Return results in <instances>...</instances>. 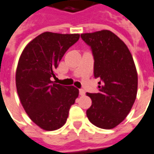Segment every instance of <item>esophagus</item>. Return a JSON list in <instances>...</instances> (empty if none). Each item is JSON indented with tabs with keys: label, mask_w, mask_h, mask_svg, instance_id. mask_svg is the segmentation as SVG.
Masks as SVG:
<instances>
[{
	"label": "esophagus",
	"mask_w": 154,
	"mask_h": 154,
	"mask_svg": "<svg viewBox=\"0 0 154 154\" xmlns=\"http://www.w3.org/2000/svg\"><path fill=\"white\" fill-rule=\"evenodd\" d=\"M79 94H80L81 96H85L84 90H83V89H80V90H79Z\"/></svg>",
	"instance_id": "esophagus-1"
}]
</instances>
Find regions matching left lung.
<instances>
[{
    "label": "left lung",
    "mask_w": 154,
    "mask_h": 154,
    "mask_svg": "<svg viewBox=\"0 0 154 154\" xmlns=\"http://www.w3.org/2000/svg\"><path fill=\"white\" fill-rule=\"evenodd\" d=\"M92 48L94 77H100L98 93H88L92 106L87 116L93 125L112 129L124 120L132 109L137 92V73L133 57L113 32L102 30L81 34Z\"/></svg>",
    "instance_id": "obj_1"
}]
</instances>
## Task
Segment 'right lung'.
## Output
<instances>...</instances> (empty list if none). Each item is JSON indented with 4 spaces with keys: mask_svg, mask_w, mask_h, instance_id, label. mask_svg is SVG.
Returning a JSON list of instances; mask_svg holds the SVG:
<instances>
[{
    "mask_svg": "<svg viewBox=\"0 0 154 154\" xmlns=\"http://www.w3.org/2000/svg\"><path fill=\"white\" fill-rule=\"evenodd\" d=\"M79 34L46 32L31 41L22 51L16 72V86L21 105L32 122L46 131L62 128L79 90L51 81L70 47Z\"/></svg>",
    "mask_w": 154,
    "mask_h": 154,
    "instance_id": "right-lung-1",
    "label": "right lung"
}]
</instances>
